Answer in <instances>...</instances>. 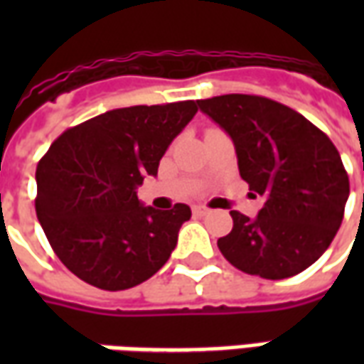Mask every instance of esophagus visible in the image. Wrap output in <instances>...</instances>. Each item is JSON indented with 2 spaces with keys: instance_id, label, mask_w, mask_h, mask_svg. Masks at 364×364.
<instances>
[{
  "instance_id": "esophagus-1",
  "label": "esophagus",
  "mask_w": 364,
  "mask_h": 364,
  "mask_svg": "<svg viewBox=\"0 0 364 364\" xmlns=\"http://www.w3.org/2000/svg\"><path fill=\"white\" fill-rule=\"evenodd\" d=\"M193 214H195V216H205V214H208V208L203 205L193 206Z\"/></svg>"
}]
</instances>
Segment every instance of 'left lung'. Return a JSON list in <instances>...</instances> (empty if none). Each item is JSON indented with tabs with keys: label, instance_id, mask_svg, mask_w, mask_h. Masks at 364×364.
I'll use <instances>...</instances> for the list:
<instances>
[{
	"label": "left lung",
	"instance_id": "left-lung-1",
	"mask_svg": "<svg viewBox=\"0 0 364 364\" xmlns=\"http://www.w3.org/2000/svg\"><path fill=\"white\" fill-rule=\"evenodd\" d=\"M197 103L234 140L240 175L252 197L263 198L255 218L230 213L234 228L218 240L222 255L271 281L302 273L343 220L349 177L337 148L300 112L267 97L230 93Z\"/></svg>",
	"mask_w": 364,
	"mask_h": 364
}]
</instances>
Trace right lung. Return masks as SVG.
Returning a JSON list of instances; mask_svg holds the SVG:
<instances>
[{
    "instance_id": "1",
    "label": "right lung",
    "mask_w": 364,
    "mask_h": 364,
    "mask_svg": "<svg viewBox=\"0 0 364 364\" xmlns=\"http://www.w3.org/2000/svg\"><path fill=\"white\" fill-rule=\"evenodd\" d=\"M198 107L195 101L136 105L68 128L36 167V216L58 259L103 290H127L166 265L187 205L142 206L136 187Z\"/></svg>"
}]
</instances>
